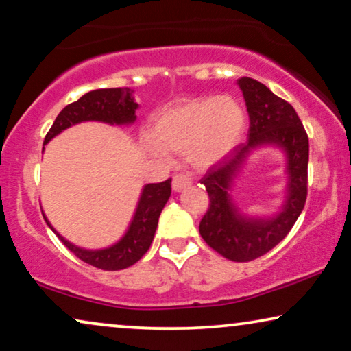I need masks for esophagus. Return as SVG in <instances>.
<instances>
[{"instance_id": "esophagus-1", "label": "esophagus", "mask_w": 351, "mask_h": 351, "mask_svg": "<svg viewBox=\"0 0 351 351\" xmlns=\"http://www.w3.org/2000/svg\"><path fill=\"white\" fill-rule=\"evenodd\" d=\"M191 185V179L186 174H176L174 179H172V190L174 191H180L186 189V186Z\"/></svg>"}]
</instances>
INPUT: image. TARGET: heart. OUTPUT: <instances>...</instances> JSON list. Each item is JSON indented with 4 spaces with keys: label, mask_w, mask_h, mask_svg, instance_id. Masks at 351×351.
I'll use <instances>...</instances> for the list:
<instances>
[{
    "label": "heart",
    "mask_w": 351,
    "mask_h": 351,
    "mask_svg": "<svg viewBox=\"0 0 351 351\" xmlns=\"http://www.w3.org/2000/svg\"><path fill=\"white\" fill-rule=\"evenodd\" d=\"M244 126L241 105L228 95L186 99L153 117L145 148L156 156L186 152L196 167H209L237 147Z\"/></svg>",
    "instance_id": "b5f03b06"
}]
</instances>
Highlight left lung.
<instances>
[{"instance_id": "left-lung-1", "label": "left lung", "mask_w": 351, "mask_h": 351, "mask_svg": "<svg viewBox=\"0 0 351 351\" xmlns=\"http://www.w3.org/2000/svg\"><path fill=\"white\" fill-rule=\"evenodd\" d=\"M249 113L247 142L232 155L210 166L201 184L209 195V209L199 222V233L220 256L249 262L263 256L294 227L306 199L308 184V136L294 107L252 78L238 80ZM281 147L287 156V199L270 218H251L239 213L231 198V185L247 156L257 147Z\"/></svg>"}]
</instances>
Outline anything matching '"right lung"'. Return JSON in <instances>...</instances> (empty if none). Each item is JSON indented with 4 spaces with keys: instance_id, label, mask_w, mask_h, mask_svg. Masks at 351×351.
<instances>
[{
    "instance_id": "right-lung-1",
    "label": "right lung",
    "mask_w": 351,
    "mask_h": 351,
    "mask_svg": "<svg viewBox=\"0 0 351 351\" xmlns=\"http://www.w3.org/2000/svg\"><path fill=\"white\" fill-rule=\"evenodd\" d=\"M138 104L134 100L132 90L129 88H113V89H95L84 94L76 102L66 105L57 114L54 124L45 137V145L51 138L59 136L66 128L75 126L84 121H100L107 124H118L128 126L136 121V110ZM171 196V179L160 184H147L142 189L138 198L136 213L129 223L126 233L118 243L104 249H84L75 246L70 241L56 232V228L49 223L46 215L43 214L46 223L54 232L62 243L75 254L81 261L89 265L102 268V270L114 271L123 270L141 261L143 254L148 251L155 237L158 219L165 204Z\"/></svg>"
}]
</instances>
